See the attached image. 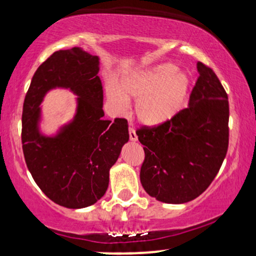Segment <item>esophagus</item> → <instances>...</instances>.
<instances>
[{"label":"esophagus","instance_id":"esophagus-1","mask_svg":"<svg viewBox=\"0 0 256 256\" xmlns=\"http://www.w3.org/2000/svg\"><path fill=\"white\" fill-rule=\"evenodd\" d=\"M128 136H130V140H137V134H136V131H134V128H128Z\"/></svg>","mask_w":256,"mask_h":256}]
</instances>
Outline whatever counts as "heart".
Segmentation results:
<instances>
[{
	"label": "heart",
	"mask_w": 256,
	"mask_h": 256,
	"mask_svg": "<svg viewBox=\"0 0 256 256\" xmlns=\"http://www.w3.org/2000/svg\"><path fill=\"white\" fill-rule=\"evenodd\" d=\"M189 88L190 82L185 73L178 72V67L174 64H164L124 79L122 90L110 84L107 98L112 110L118 114L128 110V98L138 100V120L144 125L156 126L178 113Z\"/></svg>",
	"instance_id": "b5f03b06"
}]
</instances>
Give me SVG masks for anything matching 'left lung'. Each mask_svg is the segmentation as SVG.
Segmentation results:
<instances>
[{"label": "left lung", "instance_id": "left-lung-1", "mask_svg": "<svg viewBox=\"0 0 256 256\" xmlns=\"http://www.w3.org/2000/svg\"><path fill=\"white\" fill-rule=\"evenodd\" d=\"M189 106L158 126H142L144 149L140 183L165 204H185L210 186L228 146V94L212 68L198 62Z\"/></svg>", "mask_w": 256, "mask_h": 256}]
</instances>
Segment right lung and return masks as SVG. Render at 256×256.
I'll return each instance as SVG.
<instances>
[{
    "label": "right lung",
    "instance_id": "1",
    "mask_svg": "<svg viewBox=\"0 0 256 256\" xmlns=\"http://www.w3.org/2000/svg\"><path fill=\"white\" fill-rule=\"evenodd\" d=\"M98 56L82 48L58 50L32 77L22 107V142L26 165L40 190L55 204L84 208L98 201L110 183V170L128 140V120H104ZM55 87L78 96V113L55 136L39 132L44 96Z\"/></svg>",
    "mask_w": 256,
    "mask_h": 256
}]
</instances>
